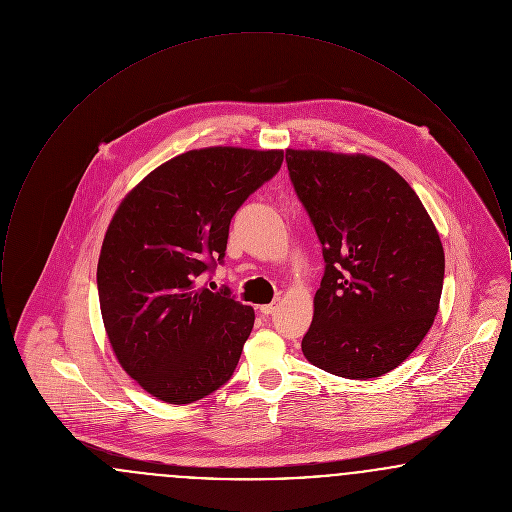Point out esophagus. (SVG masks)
Segmentation results:
<instances>
[{
    "label": "esophagus",
    "instance_id": "34e87169",
    "mask_svg": "<svg viewBox=\"0 0 512 512\" xmlns=\"http://www.w3.org/2000/svg\"><path fill=\"white\" fill-rule=\"evenodd\" d=\"M276 309H278V303L274 301V303H270V305H263V307H261V313H263L265 317H268V315H274Z\"/></svg>",
    "mask_w": 512,
    "mask_h": 512
}]
</instances>
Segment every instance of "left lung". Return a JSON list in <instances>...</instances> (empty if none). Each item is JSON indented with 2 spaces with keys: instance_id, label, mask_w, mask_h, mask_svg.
Instances as JSON below:
<instances>
[{
  "instance_id": "obj_1",
  "label": "left lung",
  "mask_w": 512,
  "mask_h": 512,
  "mask_svg": "<svg viewBox=\"0 0 512 512\" xmlns=\"http://www.w3.org/2000/svg\"><path fill=\"white\" fill-rule=\"evenodd\" d=\"M286 163L326 263L303 355L341 378H378L413 353L438 315V230L407 180L380 159L286 149Z\"/></svg>"
}]
</instances>
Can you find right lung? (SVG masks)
Instances as JSON below:
<instances>
[{
	"label": "right lung",
	"instance_id": "add662e5",
	"mask_svg": "<svg viewBox=\"0 0 512 512\" xmlns=\"http://www.w3.org/2000/svg\"><path fill=\"white\" fill-rule=\"evenodd\" d=\"M282 161V149H192L122 199L99 253V307L119 363L153 397L194 403L234 374L255 313L197 276L222 263L230 220Z\"/></svg>",
	"mask_w": 512,
	"mask_h": 512
}]
</instances>
